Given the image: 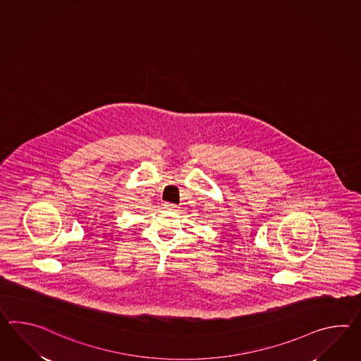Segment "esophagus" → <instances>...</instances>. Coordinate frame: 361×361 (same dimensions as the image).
Masks as SVG:
<instances>
[{"instance_id":"1","label":"esophagus","mask_w":361,"mask_h":361,"mask_svg":"<svg viewBox=\"0 0 361 361\" xmlns=\"http://www.w3.org/2000/svg\"><path fill=\"white\" fill-rule=\"evenodd\" d=\"M164 207H166V209H178V207H177V204H173V203H169V202H166V203H164Z\"/></svg>"}]
</instances>
